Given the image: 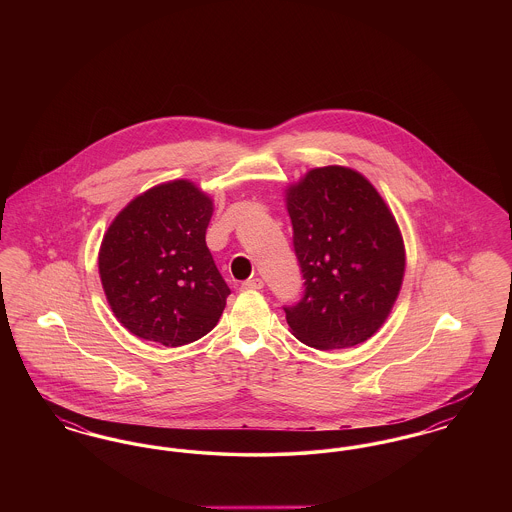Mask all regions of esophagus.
<instances>
[{"label": "esophagus", "mask_w": 512, "mask_h": 512, "mask_svg": "<svg viewBox=\"0 0 512 512\" xmlns=\"http://www.w3.org/2000/svg\"><path fill=\"white\" fill-rule=\"evenodd\" d=\"M263 286H265V282L261 278H249L242 284L244 290H263Z\"/></svg>", "instance_id": "esophagus-1"}]
</instances>
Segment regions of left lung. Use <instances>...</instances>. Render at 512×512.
Segmentation results:
<instances>
[{
    "label": "left lung",
    "mask_w": 512,
    "mask_h": 512,
    "mask_svg": "<svg viewBox=\"0 0 512 512\" xmlns=\"http://www.w3.org/2000/svg\"><path fill=\"white\" fill-rule=\"evenodd\" d=\"M303 295L284 305L295 338L315 349L368 340L390 315L405 247L388 205L363 174L322 167L288 190Z\"/></svg>",
    "instance_id": "1"
}]
</instances>
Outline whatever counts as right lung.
<instances>
[{"mask_svg":"<svg viewBox=\"0 0 512 512\" xmlns=\"http://www.w3.org/2000/svg\"><path fill=\"white\" fill-rule=\"evenodd\" d=\"M213 201L174 180L130 201L99 249L107 301L134 336L178 347L211 332L230 288L205 244Z\"/></svg>","mask_w":512,"mask_h":512,"instance_id":"add662e5","label":"right lung"}]
</instances>
